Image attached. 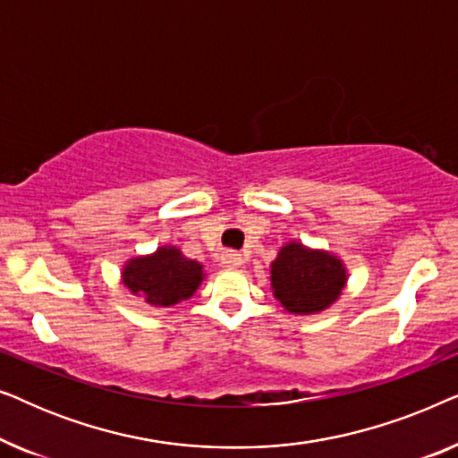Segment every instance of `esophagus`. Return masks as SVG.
Here are the masks:
<instances>
[{
    "label": "esophagus",
    "mask_w": 458,
    "mask_h": 458,
    "mask_svg": "<svg viewBox=\"0 0 458 458\" xmlns=\"http://www.w3.org/2000/svg\"><path fill=\"white\" fill-rule=\"evenodd\" d=\"M223 262L227 267H240L242 265V256L237 254V252H225Z\"/></svg>",
    "instance_id": "obj_1"
}]
</instances>
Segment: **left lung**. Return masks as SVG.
I'll return each instance as SVG.
<instances>
[{"label":"left lung","instance_id":"left-lung-1","mask_svg":"<svg viewBox=\"0 0 458 458\" xmlns=\"http://www.w3.org/2000/svg\"><path fill=\"white\" fill-rule=\"evenodd\" d=\"M275 298L293 315L321 312L340 298L346 285L342 260L321 250H309L302 243H287L271 265Z\"/></svg>","mask_w":458,"mask_h":458}]
</instances>
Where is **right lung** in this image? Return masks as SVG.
Wrapping results in <instances>:
<instances>
[{
  "mask_svg": "<svg viewBox=\"0 0 458 458\" xmlns=\"http://www.w3.org/2000/svg\"><path fill=\"white\" fill-rule=\"evenodd\" d=\"M202 279V265L185 259L181 250L173 246L158 248L154 254L129 260L123 271L124 285L154 306H171L187 300L193 296Z\"/></svg>",
  "mask_w": 458,
  "mask_h": 458,
  "instance_id": "add662e5",
  "label": "right lung"
}]
</instances>
